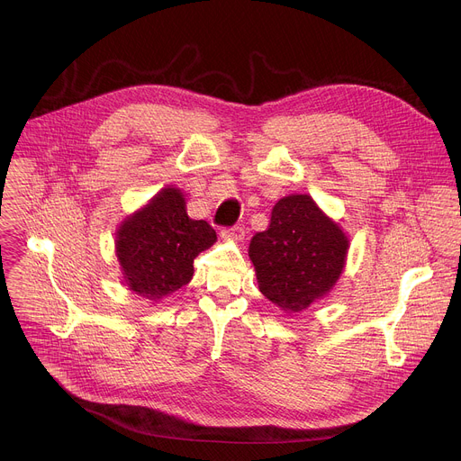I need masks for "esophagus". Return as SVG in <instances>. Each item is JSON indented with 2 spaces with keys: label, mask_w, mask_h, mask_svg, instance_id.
Segmentation results:
<instances>
[{
  "label": "esophagus",
  "mask_w": 461,
  "mask_h": 461,
  "mask_svg": "<svg viewBox=\"0 0 461 461\" xmlns=\"http://www.w3.org/2000/svg\"><path fill=\"white\" fill-rule=\"evenodd\" d=\"M222 237H224V239H231V240H242V239H244V228H242V226L224 228V230H222Z\"/></svg>",
  "instance_id": "34e87169"
}]
</instances>
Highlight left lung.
<instances>
[{
  "instance_id": "left-lung-1",
  "label": "left lung",
  "mask_w": 461,
  "mask_h": 461,
  "mask_svg": "<svg viewBox=\"0 0 461 461\" xmlns=\"http://www.w3.org/2000/svg\"><path fill=\"white\" fill-rule=\"evenodd\" d=\"M347 251V235L310 194L281 199L268 230L255 233L248 249L258 290L288 313L306 310L334 288Z\"/></svg>"
}]
</instances>
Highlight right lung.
<instances>
[{
  "label": "right lung",
  "instance_id": "add662e5",
  "mask_svg": "<svg viewBox=\"0 0 461 461\" xmlns=\"http://www.w3.org/2000/svg\"><path fill=\"white\" fill-rule=\"evenodd\" d=\"M217 240L206 221L187 217L180 189L164 187L116 231V257L129 290L160 301L193 277V260Z\"/></svg>",
  "mask_w": 461,
  "mask_h": 461
}]
</instances>
